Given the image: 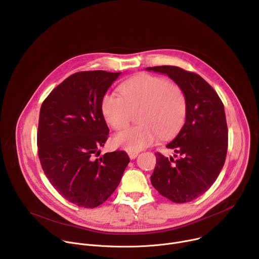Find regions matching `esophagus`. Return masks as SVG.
<instances>
[{"instance_id":"obj_1","label":"esophagus","mask_w":259,"mask_h":259,"mask_svg":"<svg viewBox=\"0 0 259 259\" xmlns=\"http://www.w3.org/2000/svg\"><path fill=\"white\" fill-rule=\"evenodd\" d=\"M137 155H138V152H128V156L131 160L135 159L137 157Z\"/></svg>"}]
</instances>
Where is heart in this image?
Segmentation results:
<instances>
[{"instance_id":"1","label":"heart","mask_w":259,"mask_h":259,"mask_svg":"<svg viewBox=\"0 0 259 259\" xmlns=\"http://www.w3.org/2000/svg\"><path fill=\"white\" fill-rule=\"evenodd\" d=\"M122 97L106 93L101 112L116 130L126 127L137 112L138 125L125 128L114 137L116 145L128 152H139L163 138L177 133L186 121L188 99L180 85L151 73L141 72L120 86Z\"/></svg>"}]
</instances>
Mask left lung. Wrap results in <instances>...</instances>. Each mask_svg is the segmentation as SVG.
<instances>
[{
	"label": "left lung",
	"mask_w": 259,
	"mask_h": 259,
	"mask_svg": "<svg viewBox=\"0 0 259 259\" xmlns=\"http://www.w3.org/2000/svg\"><path fill=\"white\" fill-rule=\"evenodd\" d=\"M146 69L165 73L187 95L186 123L166 145L176 153L175 159L156 153L151 181L168 200L188 203L211 188L225 165L229 138L225 106L216 91L196 72L172 65Z\"/></svg>",
	"instance_id": "obj_1"
}]
</instances>
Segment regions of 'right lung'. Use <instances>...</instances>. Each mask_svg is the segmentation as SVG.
<instances>
[{"label":"right lung","instance_id":"add662e5","mask_svg":"<svg viewBox=\"0 0 259 259\" xmlns=\"http://www.w3.org/2000/svg\"><path fill=\"white\" fill-rule=\"evenodd\" d=\"M121 72L79 71L43 101L38 126V155L54 189L79 207L95 208L118 188L130 162L124 151L99 149L108 137L101 100Z\"/></svg>","mask_w":259,"mask_h":259}]
</instances>
